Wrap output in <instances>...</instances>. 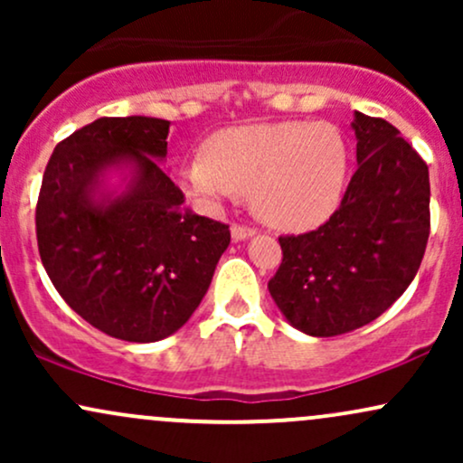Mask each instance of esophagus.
Segmentation results:
<instances>
[{
    "label": "esophagus",
    "mask_w": 463,
    "mask_h": 463,
    "mask_svg": "<svg viewBox=\"0 0 463 463\" xmlns=\"http://www.w3.org/2000/svg\"><path fill=\"white\" fill-rule=\"evenodd\" d=\"M254 232H257V231H254L252 226H243V224H232L231 226V235H232V239H235V241H243V239L252 237Z\"/></svg>",
    "instance_id": "34e87169"
}]
</instances>
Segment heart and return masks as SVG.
<instances>
[{
    "label": "heart",
    "instance_id": "obj_1",
    "mask_svg": "<svg viewBox=\"0 0 463 463\" xmlns=\"http://www.w3.org/2000/svg\"><path fill=\"white\" fill-rule=\"evenodd\" d=\"M350 154L342 130L324 121H276L222 130L183 167L184 187L215 209L239 194L268 224L309 231L337 211Z\"/></svg>",
    "mask_w": 463,
    "mask_h": 463
}]
</instances>
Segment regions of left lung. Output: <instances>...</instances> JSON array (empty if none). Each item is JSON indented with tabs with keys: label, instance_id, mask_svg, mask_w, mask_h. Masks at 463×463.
I'll return each mask as SVG.
<instances>
[{
	"label": "left lung",
	"instance_id": "obj_1",
	"mask_svg": "<svg viewBox=\"0 0 463 463\" xmlns=\"http://www.w3.org/2000/svg\"><path fill=\"white\" fill-rule=\"evenodd\" d=\"M357 172L320 228L279 237L283 261L268 289L291 326L335 337L401 298L427 250L429 167L390 121L354 113Z\"/></svg>",
	"mask_w": 463,
	"mask_h": 463
}]
</instances>
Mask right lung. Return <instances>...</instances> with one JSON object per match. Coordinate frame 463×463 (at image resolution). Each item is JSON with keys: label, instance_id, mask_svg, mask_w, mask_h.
I'll return each instance as SVG.
<instances>
[{"label": "right lung", "instance_id": "right-lung-1", "mask_svg": "<svg viewBox=\"0 0 463 463\" xmlns=\"http://www.w3.org/2000/svg\"><path fill=\"white\" fill-rule=\"evenodd\" d=\"M169 121L99 117L52 152L39 202L36 241L52 285L91 326L124 342H158L198 309L231 243L228 224L184 206L158 165ZM135 160L126 196L95 205L99 172Z\"/></svg>", "mask_w": 463, "mask_h": 463}]
</instances>
